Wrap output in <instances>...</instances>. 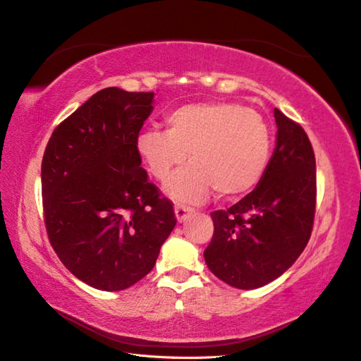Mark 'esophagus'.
I'll list each match as a JSON object with an SVG mask.
<instances>
[{
	"label": "esophagus",
	"mask_w": 361,
	"mask_h": 361,
	"mask_svg": "<svg viewBox=\"0 0 361 361\" xmlns=\"http://www.w3.org/2000/svg\"><path fill=\"white\" fill-rule=\"evenodd\" d=\"M174 213H176V218H178V221L183 223L191 215V213H193V209L187 207V205H179L178 204L174 207Z\"/></svg>",
	"instance_id": "34e87169"
}]
</instances>
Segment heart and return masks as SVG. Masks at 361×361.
<instances>
[{"instance_id":"b5f03b06","label":"heart","mask_w":361,"mask_h":361,"mask_svg":"<svg viewBox=\"0 0 361 361\" xmlns=\"http://www.w3.org/2000/svg\"><path fill=\"white\" fill-rule=\"evenodd\" d=\"M166 132L146 129L137 138L140 156L157 180H166L188 154L190 165L168 180L176 201L202 202L212 190L235 200L259 185L271 157V129L251 107L237 102H191L165 116Z\"/></svg>"}]
</instances>
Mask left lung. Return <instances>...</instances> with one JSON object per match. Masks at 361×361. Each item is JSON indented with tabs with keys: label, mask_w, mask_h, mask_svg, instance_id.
<instances>
[{
	"label": "left lung",
	"mask_w": 361,
	"mask_h": 361,
	"mask_svg": "<svg viewBox=\"0 0 361 361\" xmlns=\"http://www.w3.org/2000/svg\"><path fill=\"white\" fill-rule=\"evenodd\" d=\"M276 149L251 193L212 212L213 237L204 251L223 282L252 290L282 276L310 240L316 209V161L300 124L274 109Z\"/></svg>",
	"instance_id": "obj_1"
}]
</instances>
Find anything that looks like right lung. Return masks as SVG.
<instances>
[{
	"label": "right lung",
	"mask_w": 361,
	"mask_h": 361,
	"mask_svg": "<svg viewBox=\"0 0 361 361\" xmlns=\"http://www.w3.org/2000/svg\"><path fill=\"white\" fill-rule=\"evenodd\" d=\"M154 92L102 88L54 129L42 160L51 246L73 276L102 291L137 283L176 226L148 180L137 138Z\"/></svg>",
	"instance_id": "right-lung-1"
}]
</instances>
